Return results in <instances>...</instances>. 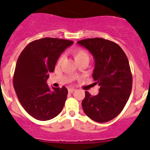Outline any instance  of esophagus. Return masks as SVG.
<instances>
[{
	"label": "esophagus",
	"instance_id": "34e87169",
	"mask_svg": "<svg viewBox=\"0 0 150 150\" xmlns=\"http://www.w3.org/2000/svg\"><path fill=\"white\" fill-rule=\"evenodd\" d=\"M68 91H69V93H72L73 92L75 91V89H74V88H69V90H68Z\"/></svg>",
	"mask_w": 150,
	"mask_h": 150
}]
</instances>
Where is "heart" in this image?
Returning a JSON list of instances; mask_svg holds the SVG:
<instances>
[{
	"label": "heart",
	"instance_id": "obj_1",
	"mask_svg": "<svg viewBox=\"0 0 150 150\" xmlns=\"http://www.w3.org/2000/svg\"><path fill=\"white\" fill-rule=\"evenodd\" d=\"M72 54H73L74 57H75V60L78 61L79 60H81L83 58H89V56L87 54V53L85 52L84 50L81 49V48H77V49H74L72 51ZM63 56H60L59 57L58 60H57V63H61V61L63 60Z\"/></svg>",
	"mask_w": 150,
	"mask_h": 150
}]
</instances>
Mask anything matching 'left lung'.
Segmentation results:
<instances>
[{
  "label": "left lung",
  "mask_w": 150,
  "mask_h": 150,
  "mask_svg": "<svg viewBox=\"0 0 150 150\" xmlns=\"http://www.w3.org/2000/svg\"><path fill=\"white\" fill-rule=\"evenodd\" d=\"M78 43L93 56V78L94 84L99 86L96 96L85 91L83 111L96 122L111 120L120 114L132 92V75L127 57L118 44L105 39H85Z\"/></svg>",
  "instance_id": "obj_1"
}]
</instances>
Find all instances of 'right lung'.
Returning a JSON list of instances; mask_svg holds the SVG:
<instances>
[{
  "mask_svg": "<svg viewBox=\"0 0 150 150\" xmlns=\"http://www.w3.org/2000/svg\"><path fill=\"white\" fill-rule=\"evenodd\" d=\"M72 44L71 40L45 37L30 42L18 57L13 87L24 109L38 120H49L63 110L68 90L64 86L51 90L46 81L62 52Z\"/></svg>",
  "mask_w": 150,
  "mask_h": 150,
  "instance_id": "right-lung-1",
  "label": "right lung"
}]
</instances>
